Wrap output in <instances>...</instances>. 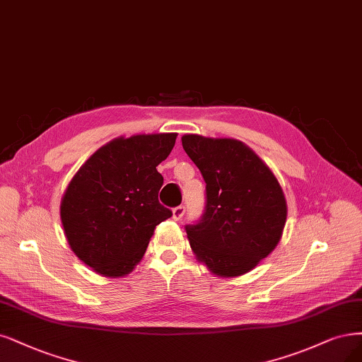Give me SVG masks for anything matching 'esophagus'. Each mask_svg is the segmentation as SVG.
<instances>
[{"label":"esophagus","mask_w":362,"mask_h":362,"mask_svg":"<svg viewBox=\"0 0 362 362\" xmlns=\"http://www.w3.org/2000/svg\"><path fill=\"white\" fill-rule=\"evenodd\" d=\"M184 214H185V206L184 205H180V206L172 209V218L173 220H181Z\"/></svg>","instance_id":"1"}]
</instances>
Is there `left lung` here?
I'll list each match as a JSON object with an SVG mask.
<instances>
[{
    "label": "left lung",
    "mask_w": 362,
    "mask_h": 362,
    "mask_svg": "<svg viewBox=\"0 0 362 362\" xmlns=\"http://www.w3.org/2000/svg\"><path fill=\"white\" fill-rule=\"evenodd\" d=\"M181 141L206 182L205 213L185 226L192 250L216 276H243L281 240L288 217L281 185L241 141L201 134Z\"/></svg>",
    "instance_id": "8db88e82"
}]
</instances>
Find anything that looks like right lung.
Instances as JSON below:
<instances>
[{"label":"right lung","mask_w":362,"mask_h":362,"mask_svg":"<svg viewBox=\"0 0 362 362\" xmlns=\"http://www.w3.org/2000/svg\"><path fill=\"white\" fill-rule=\"evenodd\" d=\"M177 133L134 134L100 146L74 173L59 216L67 243L85 265L122 277L139 264L157 224L172 216L158 202L157 166Z\"/></svg>","instance_id":"obj_1"}]
</instances>
